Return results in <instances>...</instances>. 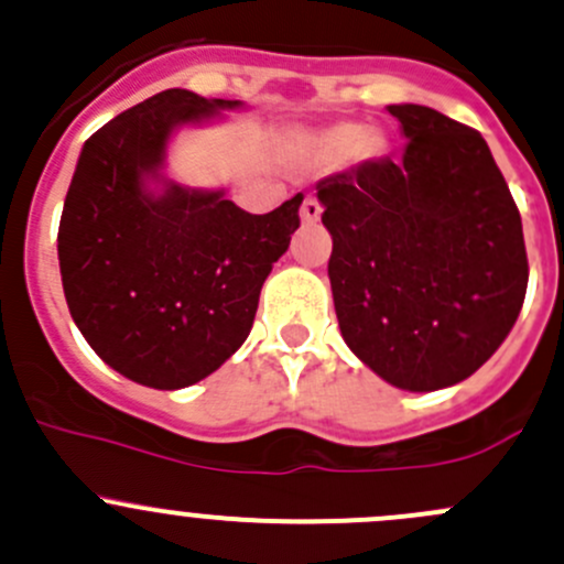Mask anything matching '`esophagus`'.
Here are the masks:
<instances>
[{
    "label": "esophagus",
    "instance_id": "34e87169",
    "mask_svg": "<svg viewBox=\"0 0 564 564\" xmlns=\"http://www.w3.org/2000/svg\"><path fill=\"white\" fill-rule=\"evenodd\" d=\"M300 218H303V224H316L318 218H322V204H318V198L308 196L303 202V207H300Z\"/></svg>",
    "mask_w": 564,
    "mask_h": 564
}]
</instances>
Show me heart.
Instances as JSON below:
<instances>
[{
	"label": "heart",
	"mask_w": 564,
	"mask_h": 564,
	"mask_svg": "<svg viewBox=\"0 0 564 564\" xmlns=\"http://www.w3.org/2000/svg\"><path fill=\"white\" fill-rule=\"evenodd\" d=\"M300 152L316 163H338L344 158L355 155L360 161L379 158L384 152L382 139L377 133H368L362 124H335V128L322 130V133L305 135L300 141Z\"/></svg>",
	"instance_id": "1"
}]
</instances>
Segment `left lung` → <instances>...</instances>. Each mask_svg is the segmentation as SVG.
Returning a JSON list of instances; mask_svg holds the SVG:
<instances>
[{"instance_id":"obj_1","label":"left lung","mask_w":564,"mask_h":564,"mask_svg":"<svg viewBox=\"0 0 564 564\" xmlns=\"http://www.w3.org/2000/svg\"><path fill=\"white\" fill-rule=\"evenodd\" d=\"M401 161L377 158L316 185L333 235L327 275L346 346L384 382H464L524 305L521 215L486 139L429 106H388Z\"/></svg>"}]
</instances>
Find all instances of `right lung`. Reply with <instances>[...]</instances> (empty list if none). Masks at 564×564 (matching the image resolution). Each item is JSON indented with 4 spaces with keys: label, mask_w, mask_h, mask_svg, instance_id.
<instances>
[{
    "label": "right lung",
    "mask_w": 564,
    "mask_h": 564,
    "mask_svg": "<svg viewBox=\"0 0 564 564\" xmlns=\"http://www.w3.org/2000/svg\"><path fill=\"white\" fill-rule=\"evenodd\" d=\"M240 106L187 89L152 95L89 135L67 187L56 237L67 308L100 360L144 388L202 382L246 344L261 286L300 226L303 193L250 215L224 191L161 172L176 128Z\"/></svg>",
    "instance_id": "add662e5"
}]
</instances>
